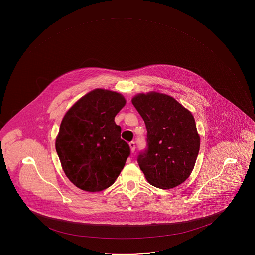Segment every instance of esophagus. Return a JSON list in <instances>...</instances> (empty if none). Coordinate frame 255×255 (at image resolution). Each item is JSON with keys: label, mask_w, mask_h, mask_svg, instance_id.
<instances>
[{"label": "esophagus", "mask_w": 255, "mask_h": 255, "mask_svg": "<svg viewBox=\"0 0 255 255\" xmlns=\"http://www.w3.org/2000/svg\"><path fill=\"white\" fill-rule=\"evenodd\" d=\"M129 147H130V150H131V152H134L135 149H136L134 142H130V143H129Z\"/></svg>", "instance_id": "34e87169"}]
</instances>
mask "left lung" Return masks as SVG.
Listing matches in <instances>:
<instances>
[{
  "label": "left lung",
  "instance_id": "left-lung-1",
  "mask_svg": "<svg viewBox=\"0 0 255 255\" xmlns=\"http://www.w3.org/2000/svg\"><path fill=\"white\" fill-rule=\"evenodd\" d=\"M132 103L146 126L148 148L138 161L147 181L162 190L184 183L200 149L193 115L174 98L159 92L136 94Z\"/></svg>",
  "mask_w": 255,
  "mask_h": 255
}]
</instances>
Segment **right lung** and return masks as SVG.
I'll use <instances>...</instances> for the list:
<instances>
[{
  "mask_svg": "<svg viewBox=\"0 0 255 255\" xmlns=\"http://www.w3.org/2000/svg\"><path fill=\"white\" fill-rule=\"evenodd\" d=\"M126 105L123 94L96 88L77 100L62 119L56 151L76 187L99 192L114 184L130 155L115 117Z\"/></svg>",
  "mask_w": 255,
  "mask_h": 255,
  "instance_id": "right-lung-1",
  "label": "right lung"
}]
</instances>
